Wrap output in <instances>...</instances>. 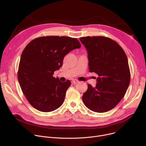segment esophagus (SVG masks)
<instances>
[{
  "mask_svg": "<svg viewBox=\"0 0 146 146\" xmlns=\"http://www.w3.org/2000/svg\"><path fill=\"white\" fill-rule=\"evenodd\" d=\"M78 82H79V81L77 80H72V82L73 83V84H76V83H77Z\"/></svg>",
  "mask_w": 146,
  "mask_h": 146,
  "instance_id": "1",
  "label": "esophagus"
}]
</instances>
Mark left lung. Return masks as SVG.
Here are the masks:
<instances>
[{
  "instance_id": "1",
  "label": "left lung",
  "mask_w": 146,
  "mask_h": 146,
  "mask_svg": "<svg viewBox=\"0 0 146 146\" xmlns=\"http://www.w3.org/2000/svg\"><path fill=\"white\" fill-rule=\"evenodd\" d=\"M88 52L90 72L98 75L96 86L88 85L82 99L84 105L98 113L108 111L125 94L131 79L127 56L121 47L103 36L80 37Z\"/></svg>"
}]
</instances>
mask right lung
<instances>
[{
	"label": "right lung",
	"mask_w": 146,
	"mask_h": 146,
	"mask_svg": "<svg viewBox=\"0 0 146 146\" xmlns=\"http://www.w3.org/2000/svg\"><path fill=\"white\" fill-rule=\"evenodd\" d=\"M81 44L76 38L43 36L32 40L21 56L18 79L27 99L36 109L50 112L63 103L69 80L55 78V71L62 66L65 56Z\"/></svg>",
	"instance_id": "right-lung-1"
}]
</instances>
